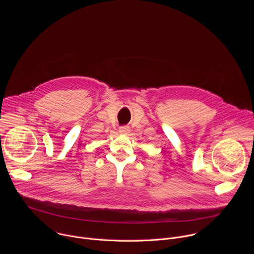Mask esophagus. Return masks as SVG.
I'll return each mask as SVG.
<instances>
[{
	"mask_svg": "<svg viewBox=\"0 0 254 254\" xmlns=\"http://www.w3.org/2000/svg\"><path fill=\"white\" fill-rule=\"evenodd\" d=\"M119 131L121 134H127L130 131V129L128 127H120Z\"/></svg>",
	"mask_w": 254,
	"mask_h": 254,
	"instance_id": "34e87169",
	"label": "esophagus"
}]
</instances>
